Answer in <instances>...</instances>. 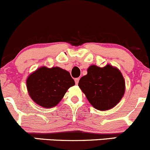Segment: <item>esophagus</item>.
Segmentation results:
<instances>
[{"instance_id": "34e87169", "label": "esophagus", "mask_w": 150, "mask_h": 150, "mask_svg": "<svg viewBox=\"0 0 150 150\" xmlns=\"http://www.w3.org/2000/svg\"><path fill=\"white\" fill-rule=\"evenodd\" d=\"M79 80H80V78H75V83H76V84H78V82H79Z\"/></svg>"}]
</instances>
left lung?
<instances>
[{
  "label": "left lung",
  "mask_w": 150,
  "mask_h": 150,
  "mask_svg": "<svg viewBox=\"0 0 150 150\" xmlns=\"http://www.w3.org/2000/svg\"><path fill=\"white\" fill-rule=\"evenodd\" d=\"M87 72L78 86L88 102L102 111L114 107L125 93V81L120 70L110 64L104 67L91 65Z\"/></svg>",
  "instance_id": "obj_1"
}]
</instances>
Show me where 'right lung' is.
Wrapping results in <instances>:
<instances>
[{
    "instance_id": "right-lung-1",
    "label": "right lung",
    "mask_w": 150,
    "mask_h": 150,
    "mask_svg": "<svg viewBox=\"0 0 150 150\" xmlns=\"http://www.w3.org/2000/svg\"><path fill=\"white\" fill-rule=\"evenodd\" d=\"M75 81L69 72L56 67L38 69L27 80L29 95L41 107L51 108L57 105Z\"/></svg>"
}]
</instances>
